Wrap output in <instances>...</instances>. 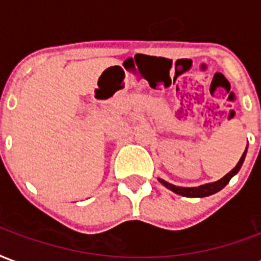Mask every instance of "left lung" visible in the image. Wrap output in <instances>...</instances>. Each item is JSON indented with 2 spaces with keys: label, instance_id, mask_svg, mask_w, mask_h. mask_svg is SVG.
<instances>
[{
  "label": "left lung",
  "instance_id": "1",
  "mask_svg": "<svg viewBox=\"0 0 261 261\" xmlns=\"http://www.w3.org/2000/svg\"><path fill=\"white\" fill-rule=\"evenodd\" d=\"M246 150H248V146H246V149H245L242 158L239 159L238 165L235 166V167L229 171L228 174L224 175L223 178L219 179V181H216V182L200 185V187H194V188H184V187H175V185L170 184V182H167L165 179L159 178V181L165 185L166 188H169V190H171L173 192H175V194L182 195V196H188V198H204V196H209V195H213L216 194V192H219L220 190H223L224 187L229 182V179L232 178L233 175L238 173L239 169H241V166L244 163L245 156H246Z\"/></svg>",
  "mask_w": 261,
  "mask_h": 261
}]
</instances>
